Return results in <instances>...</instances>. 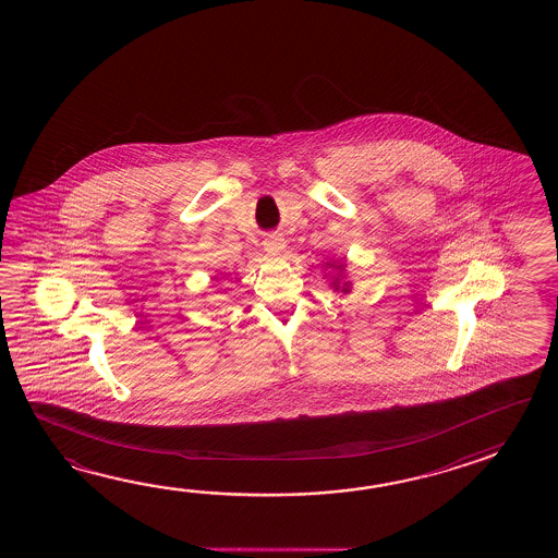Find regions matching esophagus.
Returning <instances> with one entry per match:
<instances>
[{"instance_id":"1","label":"esophagus","mask_w":558,"mask_h":558,"mask_svg":"<svg viewBox=\"0 0 558 558\" xmlns=\"http://www.w3.org/2000/svg\"><path fill=\"white\" fill-rule=\"evenodd\" d=\"M265 251H269V253H274V255H277V253H281V251L284 250V239L281 238V235H277V233H274V235H269V238L265 239Z\"/></svg>"}]
</instances>
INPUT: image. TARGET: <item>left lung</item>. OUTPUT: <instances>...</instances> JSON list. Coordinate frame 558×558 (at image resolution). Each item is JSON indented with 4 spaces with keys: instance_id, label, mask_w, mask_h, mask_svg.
I'll list each match as a JSON object with an SVG mask.
<instances>
[{
    "instance_id": "1",
    "label": "left lung",
    "mask_w": 558,
    "mask_h": 558,
    "mask_svg": "<svg viewBox=\"0 0 558 558\" xmlns=\"http://www.w3.org/2000/svg\"><path fill=\"white\" fill-rule=\"evenodd\" d=\"M335 263L337 262H332V265H335ZM329 265H331V263H329ZM341 267H343V265H337V269H341ZM332 284H335V289H339V283H337V279L332 281ZM341 291H343V293H349V281H347V283H343V289H341Z\"/></svg>"
}]
</instances>
